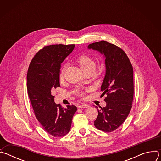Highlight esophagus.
Masks as SVG:
<instances>
[{"mask_svg":"<svg viewBox=\"0 0 161 161\" xmlns=\"http://www.w3.org/2000/svg\"><path fill=\"white\" fill-rule=\"evenodd\" d=\"M89 105L87 104H82L81 105H79L78 106V108H89Z\"/></svg>","mask_w":161,"mask_h":161,"instance_id":"obj_1","label":"esophagus"}]
</instances>
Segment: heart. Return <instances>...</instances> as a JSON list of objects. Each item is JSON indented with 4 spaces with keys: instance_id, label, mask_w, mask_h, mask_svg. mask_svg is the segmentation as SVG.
Masks as SVG:
<instances>
[{
    "instance_id": "obj_1",
    "label": "heart",
    "mask_w": 161,
    "mask_h": 161,
    "mask_svg": "<svg viewBox=\"0 0 161 161\" xmlns=\"http://www.w3.org/2000/svg\"><path fill=\"white\" fill-rule=\"evenodd\" d=\"M75 62L80 68V69L85 73L87 71H90L95 69L96 67V62L90 56L85 54H82L78 55L75 58ZM65 69V66L62 67L60 71V78L62 80L64 78V73ZM79 95L80 96H83L82 92H80Z\"/></svg>"
}]
</instances>
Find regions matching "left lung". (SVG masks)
Masks as SVG:
<instances>
[{
  "instance_id": "left-lung-1",
  "label": "left lung",
  "mask_w": 161,
  "mask_h": 161,
  "mask_svg": "<svg viewBox=\"0 0 161 161\" xmlns=\"http://www.w3.org/2000/svg\"><path fill=\"white\" fill-rule=\"evenodd\" d=\"M88 48L100 52L105 56L106 75L102 83V96H107L105 107L97 109L95 127L111 132L119 128L128 117L134 96L133 68L125 52L106 41L90 44ZM98 108L97 106H96Z\"/></svg>"
}]
</instances>
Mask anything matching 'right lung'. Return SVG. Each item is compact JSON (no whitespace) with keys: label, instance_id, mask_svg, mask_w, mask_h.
<instances>
[{"label":"right lung","instance_id":"right-lung-1","mask_svg":"<svg viewBox=\"0 0 161 161\" xmlns=\"http://www.w3.org/2000/svg\"><path fill=\"white\" fill-rule=\"evenodd\" d=\"M75 44H52L40 50L31 60L27 71V92L34 114L42 128L53 137H62L71 129L76 106L62 108L54 102V88L60 87V64Z\"/></svg>","mask_w":161,"mask_h":161}]
</instances>
